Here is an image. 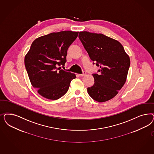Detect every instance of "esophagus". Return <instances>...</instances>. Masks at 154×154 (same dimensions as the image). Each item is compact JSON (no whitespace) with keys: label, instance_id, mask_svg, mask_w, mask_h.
Segmentation results:
<instances>
[{"label":"esophagus","instance_id":"obj_1","mask_svg":"<svg viewBox=\"0 0 154 154\" xmlns=\"http://www.w3.org/2000/svg\"><path fill=\"white\" fill-rule=\"evenodd\" d=\"M85 75H86V72H85V71H83V74H79V76H80V77H82V76H85Z\"/></svg>","mask_w":154,"mask_h":154}]
</instances>
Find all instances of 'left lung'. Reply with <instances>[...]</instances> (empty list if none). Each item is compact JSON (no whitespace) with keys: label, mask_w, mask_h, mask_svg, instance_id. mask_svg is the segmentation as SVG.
Listing matches in <instances>:
<instances>
[{"label":"left lung","mask_w":154,"mask_h":154,"mask_svg":"<svg viewBox=\"0 0 154 154\" xmlns=\"http://www.w3.org/2000/svg\"><path fill=\"white\" fill-rule=\"evenodd\" d=\"M79 38L91 60L100 67L93 74L94 83L87 88L89 96L103 103L112 99L124 85L130 60L121 44L101 33L80 32Z\"/></svg>","instance_id":"left-lung-1"}]
</instances>
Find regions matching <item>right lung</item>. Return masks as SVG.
I'll return each instance as SVG.
<instances>
[{
	"mask_svg": "<svg viewBox=\"0 0 154 154\" xmlns=\"http://www.w3.org/2000/svg\"><path fill=\"white\" fill-rule=\"evenodd\" d=\"M69 30L51 33L32 42L25 57V68L32 86L46 99L57 100L67 92L76 75L61 69L67 49L78 35Z\"/></svg>",
	"mask_w": 154,
	"mask_h": 154,
	"instance_id": "right-lung-1",
	"label": "right lung"
}]
</instances>
